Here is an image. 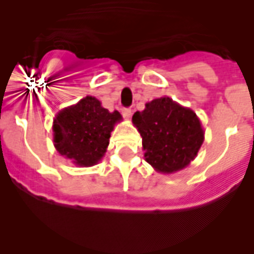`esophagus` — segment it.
Segmentation results:
<instances>
[{"label": "esophagus", "mask_w": 254, "mask_h": 254, "mask_svg": "<svg viewBox=\"0 0 254 254\" xmlns=\"http://www.w3.org/2000/svg\"><path fill=\"white\" fill-rule=\"evenodd\" d=\"M121 113H123V116L125 117V119H130L131 117L130 108H123V109H121Z\"/></svg>", "instance_id": "esophagus-1"}]
</instances>
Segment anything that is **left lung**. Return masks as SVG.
<instances>
[{
    "label": "left lung",
    "mask_w": 254,
    "mask_h": 254,
    "mask_svg": "<svg viewBox=\"0 0 254 254\" xmlns=\"http://www.w3.org/2000/svg\"><path fill=\"white\" fill-rule=\"evenodd\" d=\"M131 120L142 137L146 162L158 173L185 169L204 141L196 113L166 96L146 103L145 109L135 112Z\"/></svg>",
    "instance_id": "8db88e82"
}]
</instances>
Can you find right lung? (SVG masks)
I'll list each match as a JSON object with an SVG mask.
<instances>
[{"label":"right lung","instance_id":"obj_1","mask_svg":"<svg viewBox=\"0 0 254 254\" xmlns=\"http://www.w3.org/2000/svg\"><path fill=\"white\" fill-rule=\"evenodd\" d=\"M121 120L119 112H109L96 97L87 96L55 116L54 145L77 166H93L105 154L112 130Z\"/></svg>","mask_w":254,"mask_h":254}]
</instances>
